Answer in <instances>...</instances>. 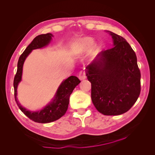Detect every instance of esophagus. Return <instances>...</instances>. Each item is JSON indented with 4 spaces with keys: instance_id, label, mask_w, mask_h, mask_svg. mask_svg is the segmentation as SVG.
Wrapping results in <instances>:
<instances>
[{
    "instance_id": "34e87169",
    "label": "esophagus",
    "mask_w": 155,
    "mask_h": 155,
    "mask_svg": "<svg viewBox=\"0 0 155 155\" xmlns=\"http://www.w3.org/2000/svg\"><path fill=\"white\" fill-rule=\"evenodd\" d=\"M86 78V74L84 72H81L79 73V79H80V80H83V79H85Z\"/></svg>"
}]
</instances>
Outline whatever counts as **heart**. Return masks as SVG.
<instances>
[{
	"label": "heart",
	"mask_w": 155,
	"mask_h": 155,
	"mask_svg": "<svg viewBox=\"0 0 155 155\" xmlns=\"http://www.w3.org/2000/svg\"><path fill=\"white\" fill-rule=\"evenodd\" d=\"M94 43V41L92 38H91V37H85V38L82 39L79 43L78 52H85V51H87L88 49H90L92 47ZM98 50H99V48H98L97 46H94L93 48V54H96V52H97Z\"/></svg>",
	"instance_id": "1"
}]
</instances>
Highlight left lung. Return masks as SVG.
I'll return each mask as SVG.
<instances>
[{
  "instance_id": "8db88e82",
  "label": "left lung",
  "mask_w": 155,
  "mask_h": 155,
  "mask_svg": "<svg viewBox=\"0 0 155 155\" xmlns=\"http://www.w3.org/2000/svg\"><path fill=\"white\" fill-rule=\"evenodd\" d=\"M110 34L114 47L103 50L86 69L94 105L103 114L115 116L127 112L137 101L141 74L130 45L121 36Z\"/></svg>"
}]
</instances>
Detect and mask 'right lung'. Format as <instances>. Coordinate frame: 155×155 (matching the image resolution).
<instances>
[{
    "label": "right lung",
    "mask_w": 155,
    "mask_h": 155,
    "mask_svg": "<svg viewBox=\"0 0 155 155\" xmlns=\"http://www.w3.org/2000/svg\"><path fill=\"white\" fill-rule=\"evenodd\" d=\"M52 35L50 33L41 34L35 37L31 43L27 46L26 50L21 55L17 63V73L14 78L13 87L15 100L18 108L28 118L37 123H50L59 119L68 109L69 98L74 88L81 81L76 76H70L61 83L55 94V99L43 109L38 112H31L22 107L17 99V88L18 83L21 80L22 67L25 61L32 50L41 48L47 45L51 39Z\"/></svg>",
    "instance_id": "add662e5"
}]
</instances>
